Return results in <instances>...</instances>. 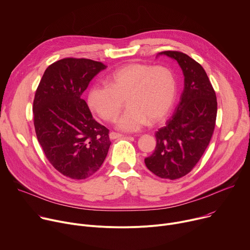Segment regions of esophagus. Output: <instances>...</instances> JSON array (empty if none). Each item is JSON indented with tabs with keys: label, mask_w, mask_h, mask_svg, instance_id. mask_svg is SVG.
Wrapping results in <instances>:
<instances>
[{
	"label": "esophagus",
	"mask_w": 250,
	"mask_h": 250,
	"mask_svg": "<svg viewBox=\"0 0 250 250\" xmlns=\"http://www.w3.org/2000/svg\"><path fill=\"white\" fill-rule=\"evenodd\" d=\"M122 136H123L122 134H119L116 132H110V134H109L110 139H116V138H121Z\"/></svg>",
	"instance_id": "1"
}]
</instances>
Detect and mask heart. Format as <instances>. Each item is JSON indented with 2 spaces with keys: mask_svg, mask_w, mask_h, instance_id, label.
<instances>
[{
  "mask_svg": "<svg viewBox=\"0 0 250 250\" xmlns=\"http://www.w3.org/2000/svg\"><path fill=\"white\" fill-rule=\"evenodd\" d=\"M107 85L90 87L87 102L104 121H113L124 104L128 108L116 120L122 131L134 132L144 125H154L168 115L177 92L176 76L165 65L132 62L106 78Z\"/></svg>",
  "mask_w": 250,
  "mask_h": 250,
  "instance_id": "heart-1",
  "label": "heart"
}]
</instances>
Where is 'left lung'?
Listing matches in <instances>:
<instances>
[{"instance_id":"1","label":"left lung","mask_w":250,"mask_h":250,"mask_svg":"<svg viewBox=\"0 0 250 250\" xmlns=\"http://www.w3.org/2000/svg\"><path fill=\"white\" fill-rule=\"evenodd\" d=\"M176 60L183 69L185 87L176 113L155 136L154 153L145 158L147 168L162 179L176 180L198 164L212 137L217 101L204 67L178 50L160 52Z\"/></svg>"}]
</instances>
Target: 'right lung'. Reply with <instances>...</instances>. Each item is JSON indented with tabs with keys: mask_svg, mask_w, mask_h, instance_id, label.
Listing matches in <instances>:
<instances>
[{
	"mask_svg": "<svg viewBox=\"0 0 250 250\" xmlns=\"http://www.w3.org/2000/svg\"><path fill=\"white\" fill-rule=\"evenodd\" d=\"M107 66L88 59L65 58L44 71L34 99L38 140L53 168L83 180L95 174L109 147V130L92 117L82 93Z\"/></svg>",
	"mask_w": 250,
	"mask_h": 250,
	"instance_id": "add662e5",
	"label": "right lung"
}]
</instances>
